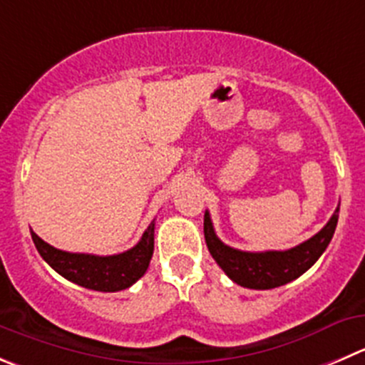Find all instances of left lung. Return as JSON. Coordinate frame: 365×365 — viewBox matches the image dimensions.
Returning <instances> with one entry per match:
<instances>
[{
    "label": "left lung",
    "mask_w": 365,
    "mask_h": 365,
    "mask_svg": "<svg viewBox=\"0 0 365 365\" xmlns=\"http://www.w3.org/2000/svg\"><path fill=\"white\" fill-rule=\"evenodd\" d=\"M336 220H339V206L328 224L310 240L303 242L289 251L247 252L229 247L224 242L218 240L210 213L206 211L204 213V238H206L207 249L215 262L235 283L245 287V289L269 290L297 279L321 258V255L331 242Z\"/></svg>",
    "instance_id": "left-lung-1"
}]
</instances>
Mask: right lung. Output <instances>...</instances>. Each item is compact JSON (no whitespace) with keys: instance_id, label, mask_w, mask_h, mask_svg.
<instances>
[{"instance_id":"1","label":"right lung","mask_w":365,"mask_h":365,"mask_svg":"<svg viewBox=\"0 0 365 365\" xmlns=\"http://www.w3.org/2000/svg\"><path fill=\"white\" fill-rule=\"evenodd\" d=\"M154 220L143 232L141 240L128 251L113 256L66 252L46 244L34 231L32 240L44 262L62 277L96 292H118L136 283L148 269L154 255Z\"/></svg>"}]
</instances>
